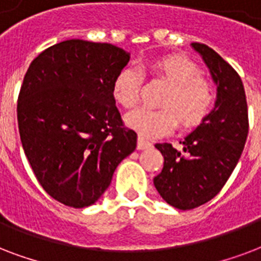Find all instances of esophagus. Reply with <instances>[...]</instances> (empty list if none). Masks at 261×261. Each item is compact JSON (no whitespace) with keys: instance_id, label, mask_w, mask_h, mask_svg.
Wrapping results in <instances>:
<instances>
[{"instance_id":"obj_1","label":"esophagus","mask_w":261,"mask_h":261,"mask_svg":"<svg viewBox=\"0 0 261 261\" xmlns=\"http://www.w3.org/2000/svg\"><path fill=\"white\" fill-rule=\"evenodd\" d=\"M151 143L147 140H144L143 137H139V140H137V149H148L151 148Z\"/></svg>"}]
</instances>
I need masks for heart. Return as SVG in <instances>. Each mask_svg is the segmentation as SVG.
I'll list each match as a JSON object with an SVG mask.
<instances>
[{
    "label": "heart",
    "mask_w": 261,
    "mask_h": 261,
    "mask_svg": "<svg viewBox=\"0 0 261 261\" xmlns=\"http://www.w3.org/2000/svg\"><path fill=\"white\" fill-rule=\"evenodd\" d=\"M153 76L169 83L159 99V109H139L126 116L129 128L141 137L152 139L170 133L177 125L192 129L205 120L214 106L211 84L200 76L199 66L182 56L155 58L147 64ZM141 73L132 66H124L114 76L113 99L124 109H133L139 102Z\"/></svg>",
    "instance_id": "obj_1"
}]
</instances>
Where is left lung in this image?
I'll list each match as a JSON object with an SVG mask.
<instances>
[{
    "mask_svg": "<svg viewBox=\"0 0 261 261\" xmlns=\"http://www.w3.org/2000/svg\"><path fill=\"white\" fill-rule=\"evenodd\" d=\"M192 47L207 64L218 94L213 112L179 141L182 151L169 143L155 144L165 163L153 185L165 201L178 210L199 207L221 192L237 166L249 130L240 74L207 44L195 42Z\"/></svg>",
    "mask_w": 261,
    "mask_h": 261,
    "instance_id": "left-lung-1",
    "label": "left lung"
}]
</instances>
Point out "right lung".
Wrapping results in <instances>:
<instances>
[{
	"label": "right lung",
	"mask_w": 261,
	"mask_h": 261,
	"mask_svg": "<svg viewBox=\"0 0 261 261\" xmlns=\"http://www.w3.org/2000/svg\"><path fill=\"white\" fill-rule=\"evenodd\" d=\"M129 58L114 44L69 39L43 50L24 76L17 99L24 153L42 188L68 207L94 204L136 148V132L112 95Z\"/></svg>",
	"instance_id": "1"
}]
</instances>
